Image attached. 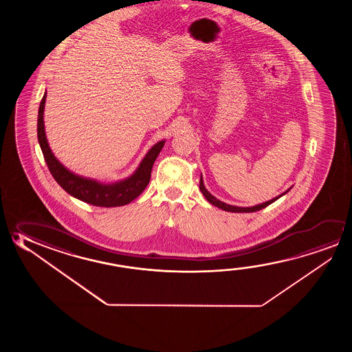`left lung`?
Instances as JSON below:
<instances>
[{"instance_id": "left-lung-1", "label": "left lung", "mask_w": 352, "mask_h": 352, "mask_svg": "<svg viewBox=\"0 0 352 352\" xmlns=\"http://www.w3.org/2000/svg\"><path fill=\"white\" fill-rule=\"evenodd\" d=\"M200 190H201L204 196L206 197V200L208 202H211L212 205L214 206H217V208H222V210H225V211H228V212H255V211H259L261 208H266V206H269L270 204H272L274 201H276L278 197H281V196L285 195L287 191H285L283 194L281 195L276 196L275 199H272L270 201L264 202V204H260V205H256V206H253V208H238V206H232V205H227L225 202L219 201L217 200L214 196L211 195L208 190H206V188L204 186V182H202V177L200 178Z\"/></svg>"}]
</instances>
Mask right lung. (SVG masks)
<instances>
[{"label":"right lung","instance_id":"1","mask_svg":"<svg viewBox=\"0 0 352 352\" xmlns=\"http://www.w3.org/2000/svg\"><path fill=\"white\" fill-rule=\"evenodd\" d=\"M45 99H47V93L41 98L39 111H38V140L44 155V160L47 162V168L54 179L58 182V184L65 191H67L69 195L75 196L76 199L94 206H100V208L122 206L133 201V199H136L150 183L151 170L157 156L160 155V152L164 146V141H160L158 144H155L148 151L144 161L141 162L136 173L124 182L116 183V184L105 185L100 184L94 180L81 178L69 172L52 155V150L47 144L45 130H44V120H43Z\"/></svg>","mask_w":352,"mask_h":352}]
</instances>
